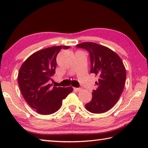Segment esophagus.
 Segmentation results:
<instances>
[{
	"mask_svg": "<svg viewBox=\"0 0 148 148\" xmlns=\"http://www.w3.org/2000/svg\"><path fill=\"white\" fill-rule=\"evenodd\" d=\"M74 91H80L82 90V89L81 88H76V87H74Z\"/></svg>",
	"mask_w": 148,
	"mask_h": 148,
	"instance_id": "obj_1",
	"label": "esophagus"
}]
</instances>
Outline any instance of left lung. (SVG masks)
Masks as SVG:
<instances>
[{"instance_id":"8db88e82","label":"left lung","mask_w":148,"mask_h":148,"mask_svg":"<svg viewBox=\"0 0 148 148\" xmlns=\"http://www.w3.org/2000/svg\"><path fill=\"white\" fill-rule=\"evenodd\" d=\"M89 52L91 73L99 76L96 90L86 108L93 114H101L111 109L118 101L124 88L126 71L122 60L114 51L94 42L76 45Z\"/></svg>"}]
</instances>
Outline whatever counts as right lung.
I'll use <instances>...</instances> for the list:
<instances>
[{
	"label": "right lung",
	"mask_w": 148,
	"mask_h": 148,
	"mask_svg": "<svg viewBox=\"0 0 148 148\" xmlns=\"http://www.w3.org/2000/svg\"><path fill=\"white\" fill-rule=\"evenodd\" d=\"M67 46H53L40 50L26 59L18 73V84L25 100L42 115H49L61 106L62 100L73 91L72 87H52L49 84L56 73V57Z\"/></svg>",
	"instance_id": "obj_1"
}]
</instances>
